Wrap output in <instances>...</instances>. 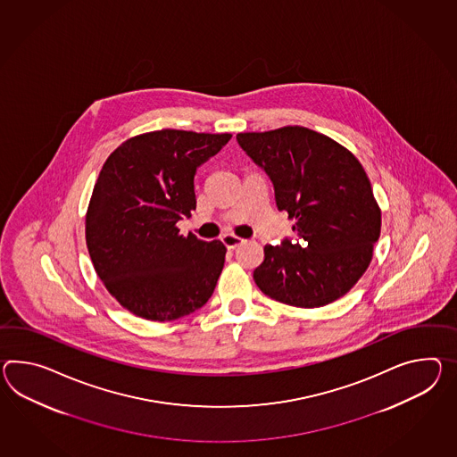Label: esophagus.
<instances>
[{"instance_id": "obj_1", "label": "esophagus", "mask_w": 457, "mask_h": 457, "mask_svg": "<svg viewBox=\"0 0 457 457\" xmlns=\"http://www.w3.org/2000/svg\"><path fill=\"white\" fill-rule=\"evenodd\" d=\"M221 241H223L224 245H226L228 249H236L237 245H241L245 243V239L239 237V236H236V234H224Z\"/></svg>"}]
</instances>
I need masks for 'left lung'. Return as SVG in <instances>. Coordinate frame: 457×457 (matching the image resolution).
<instances>
[{"label":"left lung","instance_id":"1","mask_svg":"<svg viewBox=\"0 0 457 457\" xmlns=\"http://www.w3.org/2000/svg\"><path fill=\"white\" fill-rule=\"evenodd\" d=\"M268 173L280 212L295 220L294 239L264 247L257 287L274 301L313 309L345 295L365 274L381 212L365 170L345 146L289 125L236 135Z\"/></svg>","mask_w":457,"mask_h":457}]
</instances>
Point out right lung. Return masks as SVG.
I'll return each mask as SVG.
<instances>
[{"label": "right lung", "instance_id": "add662e5", "mask_svg": "<svg viewBox=\"0 0 457 457\" xmlns=\"http://www.w3.org/2000/svg\"><path fill=\"white\" fill-rule=\"evenodd\" d=\"M231 137L163 129L129 138L105 160L86 243L105 289L137 317L177 320L212 297L226 247L183 236L177 223L196 208V170Z\"/></svg>", "mask_w": 457, "mask_h": 457}]
</instances>
